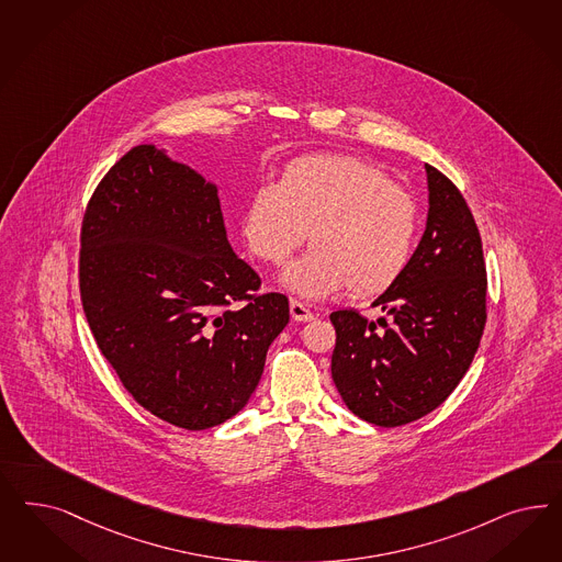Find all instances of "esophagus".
Segmentation results:
<instances>
[{
    "mask_svg": "<svg viewBox=\"0 0 562 562\" xmlns=\"http://www.w3.org/2000/svg\"><path fill=\"white\" fill-rule=\"evenodd\" d=\"M290 312L291 318H293V321H297V323H310V321L314 318L312 310H310L308 306H306V304L297 302V300H291Z\"/></svg>",
    "mask_w": 562,
    "mask_h": 562,
    "instance_id": "1",
    "label": "esophagus"
}]
</instances>
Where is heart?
I'll list each match as a JSON object with an SVG mask.
<instances>
[{
	"label": "heart",
	"mask_w": 562,
	"mask_h": 562,
	"mask_svg": "<svg viewBox=\"0 0 562 562\" xmlns=\"http://www.w3.org/2000/svg\"><path fill=\"white\" fill-rule=\"evenodd\" d=\"M417 229L416 199L381 167L345 155L291 161L277 186L254 192L241 221L250 252L277 267L312 237L316 246L283 274L310 300L391 290L412 262Z\"/></svg>",
	"instance_id": "obj_1"
}]
</instances>
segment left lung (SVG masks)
<instances>
[{
    "mask_svg": "<svg viewBox=\"0 0 562 562\" xmlns=\"http://www.w3.org/2000/svg\"><path fill=\"white\" fill-rule=\"evenodd\" d=\"M428 218L407 271L372 306L370 323L337 310L330 374L345 405L370 424L395 428L430 414L465 376L486 325L482 237L463 194L432 165Z\"/></svg>",
    "mask_w": 562,
    "mask_h": 562,
    "instance_id": "left-lung-1",
    "label": "left lung"
}]
</instances>
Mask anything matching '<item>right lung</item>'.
Wrapping results in <instances>:
<instances>
[{
	"instance_id": "right-lung-1",
	"label": "right lung",
	"mask_w": 562,
	"mask_h": 562,
	"mask_svg": "<svg viewBox=\"0 0 562 562\" xmlns=\"http://www.w3.org/2000/svg\"><path fill=\"white\" fill-rule=\"evenodd\" d=\"M80 300L94 341L146 412L183 430L223 424L252 397L290 323L283 293L229 246L217 186L153 145L92 192Z\"/></svg>"
}]
</instances>
